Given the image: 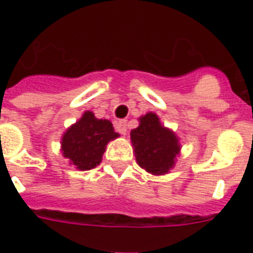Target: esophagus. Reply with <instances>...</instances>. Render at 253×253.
Masks as SVG:
<instances>
[{
    "mask_svg": "<svg viewBox=\"0 0 253 253\" xmlns=\"http://www.w3.org/2000/svg\"><path fill=\"white\" fill-rule=\"evenodd\" d=\"M116 130L118 132H121L122 135H126L127 132V123L126 121H119L116 123Z\"/></svg>",
    "mask_w": 253,
    "mask_h": 253,
    "instance_id": "obj_1",
    "label": "esophagus"
}]
</instances>
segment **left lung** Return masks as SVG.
<instances>
[{"label": "left lung", "mask_w": 253, "mask_h": 253, "mask_svg": "<svg viewBox=\"0 0 253 253\" xmlns=\"http://www.w3.org/2000/svg\"><path fill=\"white\" fill-rule=\"evenodd\" d=\"M130 132L138 165L154 176L167 175L175 167L181 145L175 131L165 127L157 114L148 112Z\"/></svg>", "instance_id": "left-lung-1"}]
</instances>
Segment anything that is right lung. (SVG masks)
Listing matches in <instances>:
<instances>
[{"instance_id":"obj_1","label":"right lung","mask_w":253,"mask_h":253,"mask_svg":"<svg viewBox=\"0 0 253 253\" xmlns=\"http://www.w3.org/2000/svg\"><path fill=\"white\" fill-rule=\"evenodd\" d=\"M119 137L108 119H97L85 111L76 123L63 132L61 153L78 170L93 169L101 163L107 145Z\"/></svg>"}]
</instances>
